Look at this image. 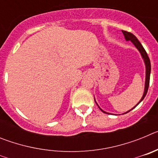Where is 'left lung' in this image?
Masks as SVG:
<instances>
[{"label": "left lung", "mask_w": 158, "mask_h": 158, "mask_svg": "<svg viewBox=\"0 0 158 158\" xmlns=\"http://www.w3.org/2000/svg\"><path fill=\"white\" fill-rule=\"evenodd\" d=\"M122 32H123V34L124 37H125V40H126L127 41H131V43H133L134 45H135V47H136L137 49H138V51L140 52L141 56H142V59H143V61H144L145 65H146V81H145L144 93H143V95H142L140 101H139V103L136 104V106H137L138 104H139L142 101V100L145 98V96H146V93H147L148 88H149V85H150V72H151V65H150V58H149V57H148L147 53L146 52L145 49L143 48V47H142V45L141 44L140 42L138 40V39H137V38L135 37V36L132 33H130V32L126 31H122ZM95 102H96V100H95ZM96 104H97V103H96ZM97 105H98V104H97ZM136 106H135V107H134L132 109H134V108H135ZM98 107H99V105H98ZM100 109L103 112L107 113V112H106V111H103V110H102L100 107ZM132 109L129 110V111H127V112H125V113H123V114H126V113L129 112V111H131ZM108 114H109V113H108Z\"/></svg>", "instance_id": "obj_1"}]
</instances>
